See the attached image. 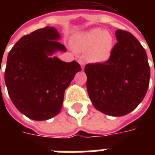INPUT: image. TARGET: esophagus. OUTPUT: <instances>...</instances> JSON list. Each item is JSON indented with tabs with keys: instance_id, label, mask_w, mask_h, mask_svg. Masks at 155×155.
<instances>
[{
	"instance_id": "34e87169",
	"label": "esophagus",
	"mask_w": 155,
	"mask_h": 155,
	"mask_svg": "<svg viewBox=\"0 0 155 155\" xmlns=\"http://www.w3.org/2000/svg\"><path fill=\"white\" fill-rule=\"evenodd\" d=\"M79 64H81V68H82V70H84V61L80 60V61H79Z\"/></svg>"
}]
</instances>
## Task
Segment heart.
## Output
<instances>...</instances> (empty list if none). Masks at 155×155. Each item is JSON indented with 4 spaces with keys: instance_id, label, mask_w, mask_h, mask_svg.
Returning a JSON list of instances; mask_svg holds the SVG:
<instances>
[{
    "instance_id": "heart-1",
    "label": "heart",
    "mask_w": 155,
    "mask_h": 155,
    "mask_svg": "<svg viewBox=\"0 0 155 155\" xmlns=\"http://www.w3.org/2000/svg\"><path fill=\"white\" fill-rule=\"evenodd\" d=\"M73 46L81 52L88 51V57L92 62L101 63L107 61L111 55L114 40L109 32L94 28L76 35Z\"/></svg>"
}]
</instances>
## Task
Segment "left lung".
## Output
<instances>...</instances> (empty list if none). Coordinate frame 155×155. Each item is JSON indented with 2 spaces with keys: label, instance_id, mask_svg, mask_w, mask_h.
<instances>
[{
  "label": "left lung",
  "instance_id": "1",
  "mask_svg": "<svg viewBox=\"0 0 155 155\" xmlns=\"http://www.w3.org/2000/svg\"><path fill=\"white\" fill-rule=\"evenodd\" d=\"M117 44L109 61L89 64L88 94L97 110L123 116L141 103L150 84V69L145 50L130 32L115 31Z\"/></svg>",
  "mask_w": 155,
  "mask_h": 155
}]
</instances>
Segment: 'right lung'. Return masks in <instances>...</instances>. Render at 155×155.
I'll return each instance as SVG.
<instances>
[{"label": "right lung", "instance_id": "add662e5", "mask_svg": "<svg viewBox=\"0 0 155 155\" xmlns=\"http://www.w3.org/2000/svg\"><path fill=\"white\" fill-rule=\"evenodd\" d=\"M53 26L24 35L7 56L5 82L16 109L29 119L42 121L61 112L64 91L81 71L75 61L64 62L53 54L66 51Z\"/></svg>", "mask_w": 155, "mask_h": 155}]
</instances>
